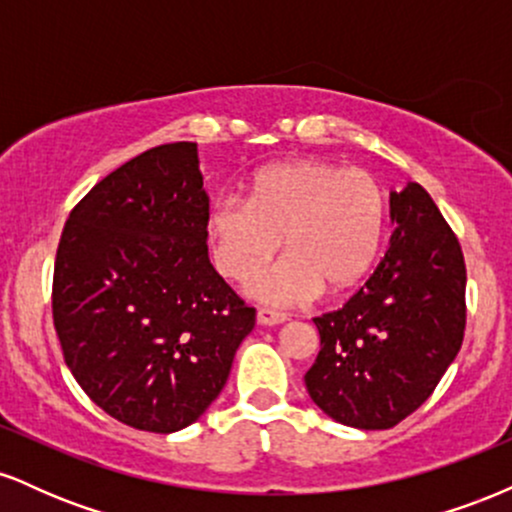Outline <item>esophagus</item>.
Here are the masks:
<instances>
[{"instance_id":"1","label":"esophagus","mask_w":512,"mask_h":512,"mask_svg":"<svg viewBox=\"0 0 512 512\" xmlns=\"http://www.w3.org/2000/svg\"><path fill=\"white\" fill-rule=\"evenodd\" d=\"M286 320H289V315L281 313V310H274V308L257 310V322H260V325L274 327V325H281V322H286Z\"/></svg>"}]
</instances>
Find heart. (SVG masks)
Wrapping results in <instances>:
<instances>
[{
  "instance_id": "heart-1",
  "label": "heart",
  "mask_w": 512,
  "mask_h": 512,
  "mask_svg": "<svg viewBox=\"0 0 512 512\" xmlns=\"http://www.w3.org/2000/svg\"><path fill=\"white\" fill-rule=\"evenodd\" d=\"M383 233L380 182L315 158L264 168L248 199L221 197L209 211L214 260L236 281L262 272L286 238L291 255L250 284L252 296L274 305L305 301L322 284H354L378 257Z\"/></svg>"
}]
</instances>
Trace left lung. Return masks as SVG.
<instances>
[{"label":"left lung","mask_w":512,"mask_h":512,"mask_svg":"<svg viewBox=\"0 0 512 512\" xmlns=\"http://www.w3.org/2000/svg\"><path fill=\"white\" fill-rule=\"evenodd\" d=\"M392 236L366 284L315 317L320 354L305 373L313 402L344 426L383 431L431 397L467 325V269L431 195L409 182L390 195Z\"/></svg>","instance_id":"1"}]
</instances>
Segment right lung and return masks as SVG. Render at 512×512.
Wrapping results in <instances>:
<instances>
[{
  "label": "right lung",
  "mask_w": 512,
  "mask_h": 512,
  "mask_svg": "<svg viewBox=\"0 0 512 512\" xmlns=\"http://www.w3.org/2000/svg\"><path fill=\"white\" fill-rule=\"evenodd\" d=\"M195 142L161 144L105 175L57 245L52 320L67 368L105 414L151 433L219 397L255 308L211 267Z\"/></svg>",
  "instance_id": "obj_1"
}]
</instances>
